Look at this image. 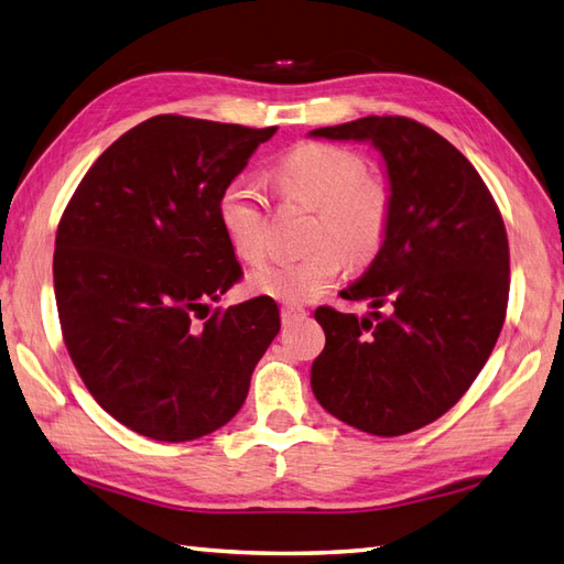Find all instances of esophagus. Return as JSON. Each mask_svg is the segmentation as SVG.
<instances>
[{"instance_id":"obj_1","label":"esophagus","mask_w":564,"mask_h":564,"mask_svg":"<svg viewBox=\"0 0 564 564\" xmlns=\"http://www.w3.org/2000/svg\"><path fill=\"white\" fill-rule=\"evenodd\" d=\"M280 314H282V324H284V326H290V324H294V321H299V318H304V316H306V308H302V306H294V304H282Z\"/></svg>"}]
</instances>
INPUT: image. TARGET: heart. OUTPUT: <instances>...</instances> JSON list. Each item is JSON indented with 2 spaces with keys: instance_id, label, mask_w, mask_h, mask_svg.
Here are the masks:
<instances>
[{
  "instance_id": "b5f03b06",
  "label": "heart",
  "mask_w": 564,
  "mask_h": 564,
  "mask_svg": "<svg viewBox=\"0 0 564 564\" xmlns=\"http://www.w3.org/2000/svg\"><path fill=\"white\" fill-rule=\"evenodd\" d=\"M284 197L316 209L308 243L296 258H280L250 274V290L284 304H306L324 294L346 268L365 265L382 250L392 226V192L367 175L365 160L330 143H302L274 165ZM218 221L234 252L262 262L270 252L268 204L250 177L228 182L218 197Z\"/></svg>"
}]
</instances>
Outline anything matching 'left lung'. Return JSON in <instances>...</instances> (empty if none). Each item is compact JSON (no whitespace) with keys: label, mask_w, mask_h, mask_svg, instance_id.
Masks as SVG:
<instances>
[{"label":"left lung","mask_w":564,"mask_h":564,"mask_svg":"<svg viewBox=\"0 0 564 564\" xmlns=\"http://www.w3.org/2000/svg\"><path fill=\"white\" fill-rule=\"evenodd\" d=\"M312 135L370 141L392 192L382 250L340 292L375 312L316 308L326 348L312 365V389L348 426L404 435L455 406L497 346L509 304L507 228L473 163L429 126L365 117Z\"/></svg>","instance_id":"8db88e82"}]
</instances>
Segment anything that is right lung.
Listing matches in <instances>:
<instances>
[{
    "mask_svg": "<svg viewBox=\"0 0 564 564\" xmlns=\"http://www.w3.org/2000/svg\"><path fill=\"white\" fill-rule=\"evenodd\" d=\"M274 131L160 113L97 158L57 224L67 352L97 404L145 438L194 441L231 421L280 333L270 296L209 314L243 278L218 197Z\"/></svg>",
    "mask_w": 564,
    "mask_h": 564,
    "instance_id": "1",
    "label": "right lung"
}]
</instances>
